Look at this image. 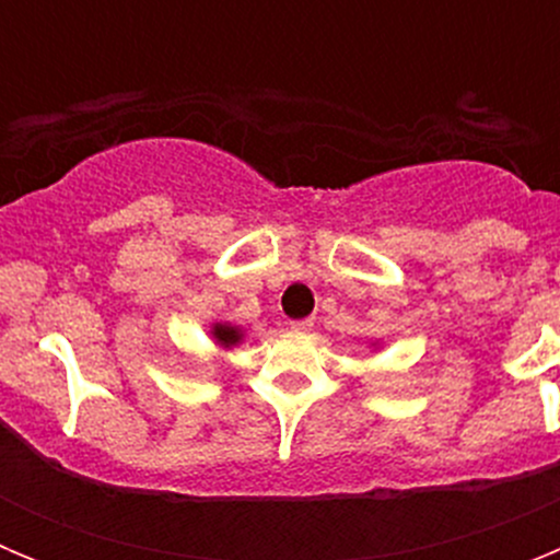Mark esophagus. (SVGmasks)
<instances>
[{"label": "esophagus", "mask_w": 560, "mask_h": 560, "mask_svg": "<svg viewBox=\"0 0 560 560\" xmlns=\"http://www.w3.org/2000/svg\"><path fill=\"white\" fill-rule=\"evenodd\" d=\"M291 328L300 330V334H305V330L314 328V319H296V323H291Z\"/></svg>", "instance_id": "34e87169"}]
</instances>
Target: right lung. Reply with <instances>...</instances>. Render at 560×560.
<instances>
[{"label": "right lung", "mask_w": 560, "mask_h": 560, "mask_svg": "<svg viewBox=\"0 0 560 560\" xmlns=\"http://www.w3.org/2000/svg\"><path fill=\"white\" fill-rule=\"evenodd\" d=\"M212 336H215L221 345H226V348L235 345V341H241V330L232 328V325H215V328H212Z\"/></svg>", "instance_id": "obj_1"}]
</instances>
